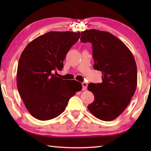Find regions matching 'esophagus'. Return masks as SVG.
I'll return each instance as SVG.
<instances>
[{
    "label": "esophagus",
    "mask_w": 151,
    "mask_h": 151,
    "mask_svg": "<svg viewBox=\"0 0 151 151\" xmlns=\"http://www.w3.org/2000/svg\"><path fill=\"white\" fill-rule=\"evenodd\" d=\"M82 90L85 91L86 89H87V87H88V84L86 82H84L82 83Z\"/></svg>",
    "instance_id": "esophagus-1"
}]
</instances>
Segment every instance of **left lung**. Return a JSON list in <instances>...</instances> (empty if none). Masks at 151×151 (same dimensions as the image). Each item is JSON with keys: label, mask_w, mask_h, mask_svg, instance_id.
<instances>
[{"label": "left lung", "mask_w": 151, "mask_h": 151, "mask_svg": "<svg viewBox=\"0 0 151 151\" xmlns=\"http://www.w3.org/2000/svg\"><path fill=\"white\" fill-rule=\"evenodd\" d=\"M81 35L82 43L92 44L93 68L101 70L102 78V83L88 85L95 101L88 109L99 119L112 121L123 113L135 93V60L126 45L110 32L91 29Z\"/></svg>", "instance_id": "left-lung-1"}]
</instances>
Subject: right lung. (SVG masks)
<instances>
[{
  "mask_svg": "<svg viewBox=\"0 0 151 151\" xmlns=\"http://www.w3.org/2000/svg\"><path fill=\"white\" fill-rule=\"evenodd\" d=\"M81 32H49L28 43L21 54L17 86L25 107L34 117L47 121L58 116L70 97L82 88L76 81L56 76L69 50ZM55 74H54L53 72Z\"/></svg>",
  "mask_w": 151,
  "mask_h": 151,
  "instance_id": "add662e5",
  "label": "right lung"
}]
</instances>
